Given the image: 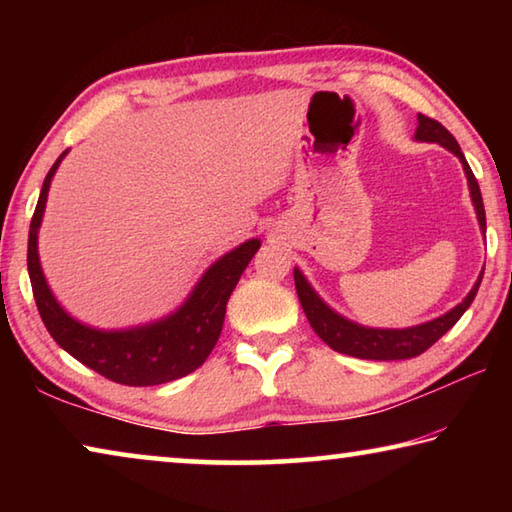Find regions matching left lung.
<instances>
[{"mask_svg": "<svg viewBox=\"0 0 512 512\" xmlns=\"http://www.w3.org/2000/svg\"><path fill=\"white\" fill-rule=\"evenodd\" d=\"M415 142H431L440 144L449 153H454L463 164L467 187H470V198L476 212V221H479L481 232H485V210H483V198L479 183H476L474 173L467 164L461 146L454 140V135L447 131L443 124H438L436 119H429L424 115H418V128L413 135ZM293 280H296V291L300 298V305L305 309V316L309 325L314 327V332L323 339L329 348L348 354V357L357 359H370V361H397V359H411L418 357L424 350H429L440 336L449 332L461 318L467 307L472 305L476 291L481 287L483 271L476 277L474 287L470 293L458 302L456 307L445 311L443 316L427 320V323L411 325V327H368L354 320L345 318L339 311L332 309L327 302L318 296L316 289L311 287V282L305 277V273L296 266L293 268Z\"/></svg>", "mask_w": 512, "mask_h": 512, "instance_id": "1", "label": "left lung"}]
</instances>
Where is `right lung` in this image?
Segmentation results:
<instances>
[{
	"label": "right lung",
	"instance_id": "1",
	"mask_svg": "<svg viewBox=\"0 0 512 512\" xmlns=\"http://www.w3.org/2000/svg\"><path fill=\"white\" fill-rule=\"evenodd\" d=\"M67 153H60L42 183L29 230L27 266L42 323L67 354L117 384L155 386L189 375L203 366L219 341L230 293L262 246V239H246L207 266L187 298L167 316L119 329L92 327L60 305L42 271L38 253V232L51 180Z\"/></svg>",
	"mask_w": 512,
	"mask_h": 512
}]
</instances>
